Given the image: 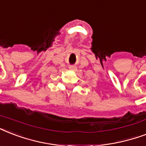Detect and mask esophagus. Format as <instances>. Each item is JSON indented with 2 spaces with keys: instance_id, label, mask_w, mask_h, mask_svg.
<instances>
[{
  "instance_id": "esophagus-1",
  "label": "esophagus",
  "mask_w": 146,
  "mask_h": 146,
  "mask_svg": "<svg viewBox=\"0 0 146 146\" xmlns=\"http://www.w3.org/2000/svg\"><path fill=\"white\" fill-rule=\"evenodd\" d=\"M75 68H76L74 67V66H70V67H69L70 70H74Z\"/></svg>"
}]
</instances>
